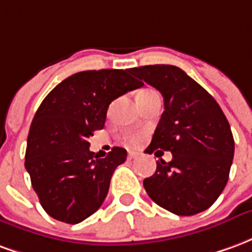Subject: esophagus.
Returning <instances> with one entry per match:
<instances>
[{
  "label": "esophagus",
  "mask_w": 252,
  "mask_h": 252,
  "mask_svg": "<svg viewBox=\"0 0 252 252\" xmlns=\"http://www.w3.org/2000/svg\"><path fill=\"white\" fill-rule=\"evenodd\" d=\"M137 157H139V154L135 153V151H129V153H128V159H135L137 158Z\"/></svg>",
  "instance_id": "obj_1"
}]
</instances>
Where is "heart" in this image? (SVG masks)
<instances>
[{
	"instance_id": "b5f03b06",
	"label": "heart",
	"mask_w": 252,
	"mask_h": 252,
	"mask_svg": "<svg viewBox=\"0 0 252 252\" xmlns=\"http://www.w3.org/2000/svg\"><path fill=\"white\" fill-rule=\"evenodd\" d=\"M153 90H144L140 94H146V93H151ZM126 142L129 144V146H137L140 143V136L139 135H129V136L126 137Z\"/></svg>"
}]
</instances>
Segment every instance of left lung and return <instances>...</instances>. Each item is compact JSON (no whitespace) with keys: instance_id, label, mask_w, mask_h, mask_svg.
Segmentation results:
<instances>
[{"instance_id":"1","label":"left lung","mask_w":252,"mask_h":252,"mask_svg":"<svg viewBox=\"0 0 252 252\" xmlns=\"http://www.w3.org/2000/svg\"><path fill=\"white\" fill-rule=\"evenodd\" d=\"M128 71L163 95L164 110L146 151L173 154L170 162L159 159L157 171L143 181L147 194L178 216L205 211L221 194L232 164L235 142L227 117L180 67L154 64Z\"/></svg>"}]
</instances>
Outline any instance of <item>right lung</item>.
Wrapping results in <instances>:
<instances>
[{
  "label": "right lung",
  "instance_id": "obj_1",
  "mask_svg": "<svg viewBox=\"0 0 252 252\" xmlns=\"http://www.w3.org/2000/svg\"><path fill=\"white\" fill-rule=\"evenodd\" d=\"M128 70L72 74L52 89L31 124L25 169L43 209L55 220L78 224L102 205L110 178L126 151L113 147L98 159L89 137L102 129L113 99L142 88Z\"/></svg>",
  "mask_w": 252,
  "mask_h": 252
}]
</instances>
